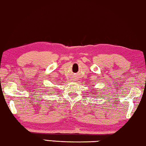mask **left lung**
<instances>
[{
  "mask_svg": "<svg viewBox=\"0 0 146 146\" xmlns=\"http://www.w3.org/2000/svg\"><path fill=\"white\" fill-rule=\"evenodd\" d=\"M94 94H95V93H94Z\"/></svg>",
  "mask_w": 146,
  "mask_h": 146,
  "instance_id": "obj_1",
  "label": "left lung"
}]
</instances>
